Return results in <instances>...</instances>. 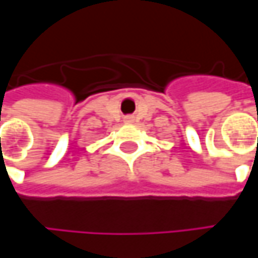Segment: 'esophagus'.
<instances>
[{"label":"esophagus","instance_id":"34e87169","mask_svg":"<svg viewBox=\"0 0 258 258\" xmlns=\"http://www.w3.org/2000/svg\"><path fill=\"white\" fill-rule=\"evenodd\" d=\"M126 122H127V123L134 122V117H131V116H129V117H126Z\"/></svg>","mask_w":258,"mask_h":258}]
</instances>
